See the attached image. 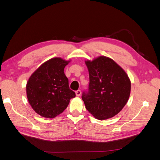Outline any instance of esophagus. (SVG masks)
Masks as SVG:
<instances>
[{
	"label": "esophagus",
	"mask_w": 160,
	"mask_h": 160,
	"mask_svg": "<svg viewBox=\"0 0 160 160\" xmlns=\"http://www.w3.org/2000/svg\"><path fill=\"white\" fill-rule=\"evenodd\" d=\"M75 93H76L77 96H80L81 94V90L79 89V90H77V91H75Z\"/></svg>",
	"instance_id": "1"
}]
</instances>
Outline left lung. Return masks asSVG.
I'll return each mask as SVG.
<instances>
[{
  "label": "left lung",
  "mask_w": 160,
  "mask_h": 160,
  "mask_svg": "<svg viewBox=\"0 0 160 160\" xmlns=\"http://www.w3.org/2000/svg\"><path fill=\"white\" fill-rule=\"evenodd\" d=\"M85 64L89 85L81 98L86 109L99 120L113 118L123 108L129 98L128 76L113 60L104 56L85 61Z\"/></svg>",
  "instance_id": "1"
}]
</instances>
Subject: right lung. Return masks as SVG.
Returning a JSON list of instances; mask_svg holds the SVG:
<instances>
[{
  "instance_id": "add662e5",
  "label": "right lung",
  "mask_w": 160,
  "mask_h": 160,
  "mask_svg": "<svg viewBox=\"0 0 160 160\" xmlns=\"http://www.w3.org/2000/svg\"><path fill=\"white\" fill-rule=\"evenodd\" d=\"M69 61L53 58L33 72L27 84V95L32 108L46 118H54L68 106L75 93L70 89L64 72Z\"/></svg>"
}]
</instances>
